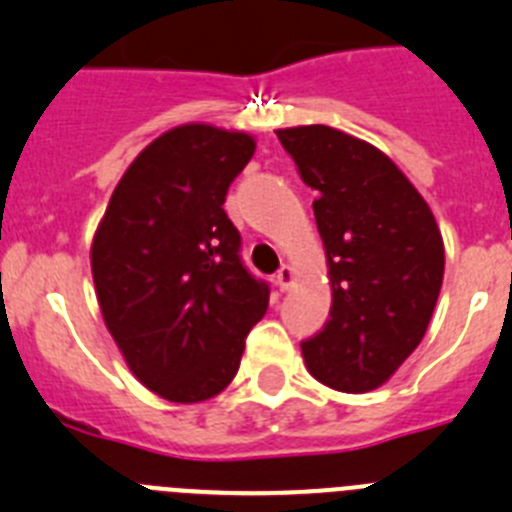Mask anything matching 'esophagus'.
Returning a JSON list of instances; mask_svg holds the SVG:
<instances>
[{"label":"esophagus","mask_w":512,"mask_h":512,"mask_svg":"<svg viewBox=\"0 0 512 512\" xmlns=\"http://www.w3.org/2000/svg\"><path fill=\"white\" fill-rule=\"evenodd\" d=\"M293 283H296V270H293L290 265L280 267L278 273H275V285H278L280 290H290L293 288Z\"/></svg>","instance_id":"esophagus-1"}]
</instances>
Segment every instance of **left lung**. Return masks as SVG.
I'll return each instance as SVG.
<instances>
[{"label":"left lung","instance_id":"obj_1","mask_svg":"<svg viewBox=\"0 0 512 512\" xmlns=\"http://www.w3.org/2000/svg\"><path fill=\"white\" fill-rule=\"evenodd\" d=\"M319 191L313 216L331 283L329 321L301 344L308 372L339 393H370L421 344L444 280V239L403 170L326 124L275 130Z\"/></svg>","mask_w":512,"mask_h":512}]
</instances>
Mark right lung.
<instances>
[{"label": "right lung", "mask_w": 512, "mask_h": 512, "mask_svg": "<svg viewBox=\"0 0 512 512\" xmlns=\"http://www.w3.org/2000/svg\"><path fill=\"white\" fill-rule=\"evenodd\" d=\"M255 137L206 122L155 137L119 178L91 242L96 301L132 375L170 403L222 393L270 290L239 260L227 188Z\"/></svg>", "instance_id": "add662e5"}]
</instances>
